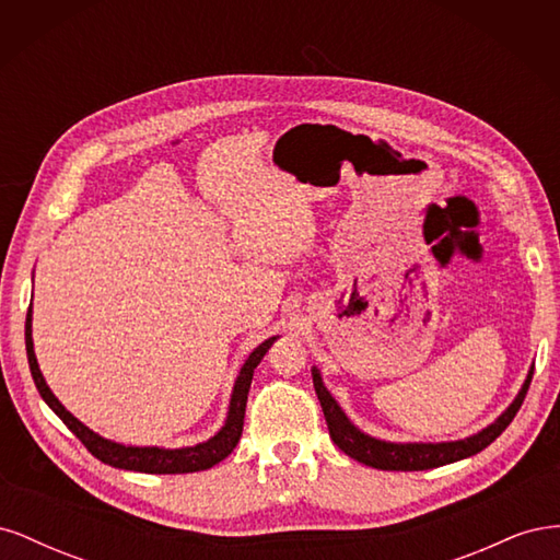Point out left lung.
<instances>
[{
  "label": "left lung",
  "mask_w": 560,
  "mask_h": 560,
  "mask_svg": "<svg viewBox=\"0 0 560 560\" xmlns=\"http://www.w3.org/2000/svg\"><path fill=\"white\" fill-rule=\"evenodd\" d=\"M313 385L319 399L322 411H325V420L329 428L331 442L341 448L346 455H350L352 460H358L362 465L376 467V469H389V471H420V469H434L442 465H451L457 460H465L469 455H477L486 446H490L495 439L506 430V425L514 420L516 411L521 409V404L525 399V393H528L530 381H533V371L535 364L530 366L528 376H525L518 395L514 401L506 406V409L490 422L488 428L481 432L471 434L467 439H457V442H436V444H422V442H385V439H376L366 432H362L354 422L346 416V411L338 406V401L331 397L327 389L325 381H322L319 369L313 366Z\"/></svg>",
  "instance_id": "1"
}]
</instances>
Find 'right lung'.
Instances as JSON below:
<instances>
[{
	"label": "right lung",
	"instance_id": "1",
	"mask_svg": "<svg viewBox=\"0 0 560 560\" xmlns=\"http://www.w3.org/2000/svg\"><path fill=\"white\" fill-rule=\"evenodd\" d=\"M278 341V336H270L261 346L254 348L249 352V358L241 366L238 376H235L233 389H231V401H229V413L222 430H219L214 436H210L208 442H200L196 446H182V448H163V446H126L112 442V439L100 436L91 428L83 425L79 418H74L65 406L58 401V397L50 393V387L46 385V378L39 369L37 354H35V341H32V306L27 308V319H25V350H27V362L32 378H35V385L39 389L42 399L48 404V409L54 411L67 428H70L79 442L86 446L97 460H103L105 465L118 467V469H130V471H144V474H189V471H200V469H210L217 463H222L224 457L238 446L241 434H243V420H245V406H247V393L252 385L254 369L259 366L264 360V354L268 348Z\"/></svg>",
	"mask_w": 560,
	"mask_h": 560
}]
</instances>
